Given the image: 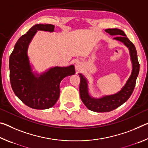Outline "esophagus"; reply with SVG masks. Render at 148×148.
Listing matches in <instances>:
<instances>
[{"label":"esophagus","mask_w":148,"mask_h":148,"mask_svg":"<svg viewBox=\"0 0 148 148\" xmlns=\"http://www.w3.org/2000/svg\"><path fill=\"white\" fill-rule=\"evenodd\" d=\"M82 66H82V64L80 62H77L75 64V68H76V70L77 71H79L82 69Z\"/></svg>","instance_id":"34e87169"}]
</instances>
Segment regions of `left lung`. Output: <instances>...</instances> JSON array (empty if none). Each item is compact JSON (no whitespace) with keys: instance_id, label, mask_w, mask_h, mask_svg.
<instances>
[{"instance_id":"1","label":"left lung","mask_w":148,"mask_h":148,"mask_svg":"<svg viewBox=\"0 0 148 148\" xmlns=\"http://www.w3.org/2000/svg\"><path fill=\"white\" fill-rule=\"evenodd\" d=\"M105 31L112 36H116L113 38L114 40L122 42L125 46L128 47L132 69L131 76L127 79L126 84L119 92L113 95H105L99 99L94 98L89 95L87 79L83 74H79L80 77V98L87 108L96 112L112 111L126 102L133 92L140 70L136 47L127 38L125 32L118 29H108L105 30Z\"/></svg>"}]
</instances>
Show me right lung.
<instances>
[{"label": "right lung", "mask_w": 148, "mask_h": 148, "mask_svg": "<svg viewBox=\"0 0 148 148\" xmlns=\"http://www.w3.org/2000/svg\"><path fill=\"white\" fill-rule=\"evenodd\" d=\"M51 24H36L21 36L10 56V79L15 95L30 108L37 110L53 106L59 98L60 83L75 74L74 65L55 66L38 74L32 71L27 54L28 47L38 31L53 32Z\"/></svg>", "instance_id": "1"}]
</instances>
